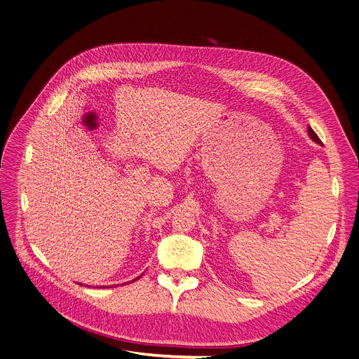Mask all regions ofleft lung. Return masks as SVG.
<instances>
[{
  "instance_id": "8db88e82",
  "label": "left lung",
  "mask_w": 359,
  "mask_h": 359,
  "mask_svg": "<svg viewBox=\"0 0 359 359\" xmlns=\"http://www.w3.org/2000/svg\"><path fill=\"white\" fill-rule=\"evenodd\" d=\"M309 136H310V137H311V139H313L316 143H318V144H323V142L320 140V137L317 136V133H316V132L311 129V126H309Z\"/></svg>"
}]
</instances>
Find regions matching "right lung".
<instances>
[{
    "label": "right lung",
    "instance_id": "right-lung-1",
    "mask_svg": "<svg viewBox=\"0 0 359 359\" xmlns=\"http://www.w3.org/2000/svg\"><path fill=\"white\" fill-rule=\"evenodd\" d=\"M137 278H139V277H137ZM137 278H135V280H132V281H136V280H137Z\"/></svg>",
    "mask_w": 359,
    "mask_h": 359
}]
</instances>
